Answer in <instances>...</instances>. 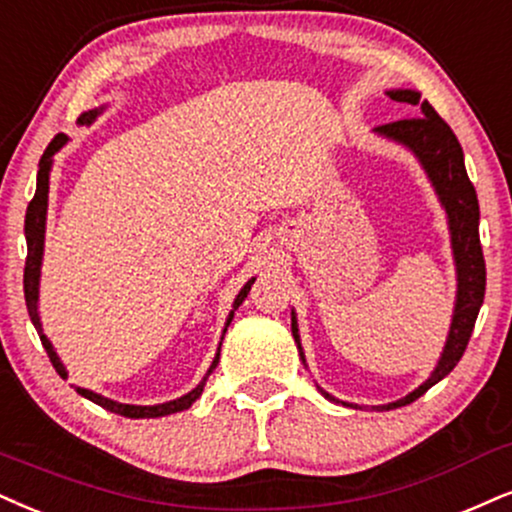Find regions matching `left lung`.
<instances>
[{"mask_svg":"<svg viewBox=\"0 0 512 512\" xmlns=\"http://www.w3.org/2000/svg\"><path fill=\"white\" fill-rule=\"evenodd\" d=\"M387 97L394 99V102L415 106L420 111V118H406V121L380 125V128L372 132L408 149L418 159L427 180L434 187V194H437L439 204L446 213V223H449L453 266H456V304H453L451 327L449 334H446L444 351H441L430 377L418 389L403 396V399L384 403V406H372L375 410L408 406V403L420 399L427 389L434 387L439 380H444L456 368L460 358H463L465 346L470 342L472 327H475L477 313L484 301V289H487V268H484L482 244H479V201L475 187H472L468 178V170H465L463 147H460L458 137L453 135L449 125L441 121V116L434 111L430 102H422L418 90H408V87L406 90L403 87L401 90H387ZM292 334L301 361L306 365L304 346H301L299 337V323H296L294 311ZM318 389L327 401L342 403L346 408H361L358 403L334 399L323 387Z\"/></svg>","mask_w":512,"mask_h":512,"instance_id":"left-lung-1","label":"left lung"}]
</instances>
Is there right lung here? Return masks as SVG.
Returning <instances> with one entry per match:
<instances>
[{"mask_svg":"<svg viewBox=\"0 0 512 512\" xmlns=\"http://www.w3.org/2000/svg\"><path fill=\"white\" fill-rule=\"evenodd\" d=\"M104 109H106V106H99V109L80 113L78 123L80 125H90L94 118H97ZM66 144H68V135H63V132H59V135H56L54 140L49 142V147L44 149V154H42V159H40V170H37L35 197L28 204V211H25V242H28V258H25V273H23L25 306H28L30 320H33L35 330H37V334H40L42 346H44V351H47L49 361H52L54 370L59 372L61 377H68V370H66V365H63V361L59 358V353H56L54 344L49 342V337H47V334H44L42 320H40V270H42V256H44V232H47L49 175H52L54 156L59 154V151L66 147ZM254 280H256V277H251V280L246 282L242 289H239V294L235 296V301H232V311H230V315H227V320H225L223 337H225L227 327H230V323H232V318H235V311H237L239 306H242V301L246 299V294H249L251 285H254ZM223 337H220L218 351H216V356H213L211 368L206 370V375L201 377V382L197 384V387H194L192 391H187V394L180 396V399H173V401H166V403H156V406H132V403H118V401H113V399H106V396L97 394V391H92V389L75 387V391H78L80 396H85V399H90L92 403H97V406L111 410V413L125 415V418H163V415L180 413V410H187L194 401L199 399L201 391H204V387H206L208 375H211V372L216 370V365L220 361V346H223Z\"/></svg>","mask_w":512,"mask_h":512,"instance_id":"1","label":"right lung"}]
</instances>
